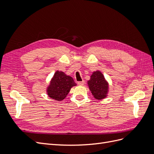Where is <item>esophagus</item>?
Masks as SVG:
<instances>
[{"label":"esophagus","mask_w":154,"mask_h":154,"mask_svg":"<svg viewBox=\"0 0 154 154\" xmlns=\"http://www.w3.org/2000/svg\"><path fill=\"white\" fill-rule=\"evenodd\" d=\"M77 85H79V86L84 85H85V81H79V82H77Z\"/></svg>","instance_id":"34e87169"}]
</instances>
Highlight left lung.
Listing matches in <instances>:
<instances>
[{
  "label": "left lung",
  "mask_w": 154,
  "mask_h": 154,
  "mask_svg": "<svg viewBox=\"0 0 154 154\" xmlns=\"http://www.w3.org/2000/svg\"><path fill=\"white\" fill-rule=\"evenodd\" d=\"M87 84L92 94L96 100H102L107 97L109 84L101 71H94L90 80L87 81Z\"/></svg>",
  "instance_id": "obj_1"
}]
</instances>
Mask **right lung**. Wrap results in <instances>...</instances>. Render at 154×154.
I'll list each match as a JSON object with an SVG mask.
<instances>
[{"mask_svg":"<svg viewBox=\"0 0 154 154\" xmlns=\"http://www.w3.org/2000/svg\"><path fill=\"white\" fill-rule=\"evenodd\" d=\"M76 85L72 77L63 71H56L46 88V92L51 98L62 101L68 94L71 88Z\"/></svg>","mask_w":154,"mask_h":154,"instance_id":"right-lung-1","label":"right lung"}]
</instances>
